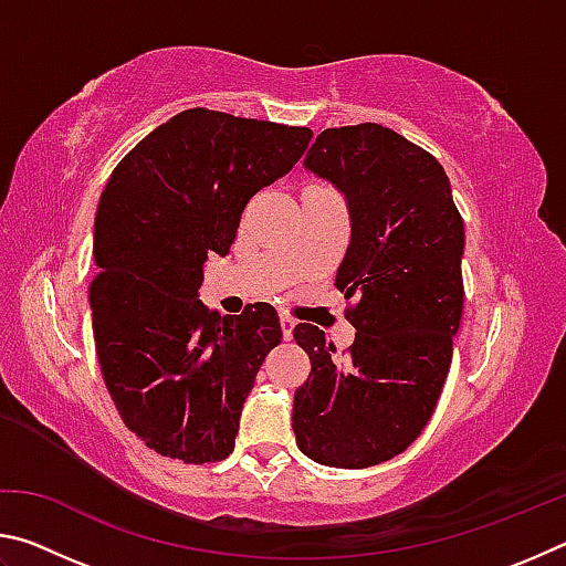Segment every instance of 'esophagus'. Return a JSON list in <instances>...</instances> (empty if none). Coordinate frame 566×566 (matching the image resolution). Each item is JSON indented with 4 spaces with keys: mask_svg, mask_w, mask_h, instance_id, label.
<instances>
[{
    "mask_svg": "<svg viewBox=\"0 0 566 566\" xmlns=\"http://www.w3.org/2000/svg\"><path fill=\"white\" fill-rule=\"evenodd\" d=\"M280 324H282V337H284V342H290L292 334H294V319L286 317V314H282Z\"/></svg>",
    "mask_w": 566,
    "mask_h": 566,
    "instance_id": "obj_1",
    "label": "esophagus"
}]
</instances>
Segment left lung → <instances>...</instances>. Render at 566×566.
<instances>
[{
  "instance_id": "8db88e82",
  "label": "left lung",
  "mask_w": 566,
  "mask_h": 566,
  "mask_svg": "<svg viewBox=\"0 0 566 566\" xmlns=\"http://www.w3.org/2000/svg\"><path fill=\"white\" fill-rule=\"evenodd\" d=\"M304 167L349 209L334 286L354 300L357 334L337 354L319 327H294L312 371L292 429L314 462L361 469L405 452L442 395L464 304V222L442 165L381 124L324 129Z\"/></svg>"
}]
</instances>
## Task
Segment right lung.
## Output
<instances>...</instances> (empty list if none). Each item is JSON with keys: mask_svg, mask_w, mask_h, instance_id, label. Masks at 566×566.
<instances>
[{"mask_svg": "<svg viewBox=\"0 0 566 566\" xmlns=\"http://www.w3.org/2000/svg\"><path fill=\"white\" fill-rule=\"evenodd\" d=\"M312 129L187 109L124 157L94 222L92 329L104 385L161 457L222 462L244 399L282 339L266 302L242 314L199 300L209 254H227L256 191L302 159Z\"/></svg>", "mask_w": 566, "mask_h": 566, "instance_id": "right-lung-1", "label": "right lung"}]
</instances>
